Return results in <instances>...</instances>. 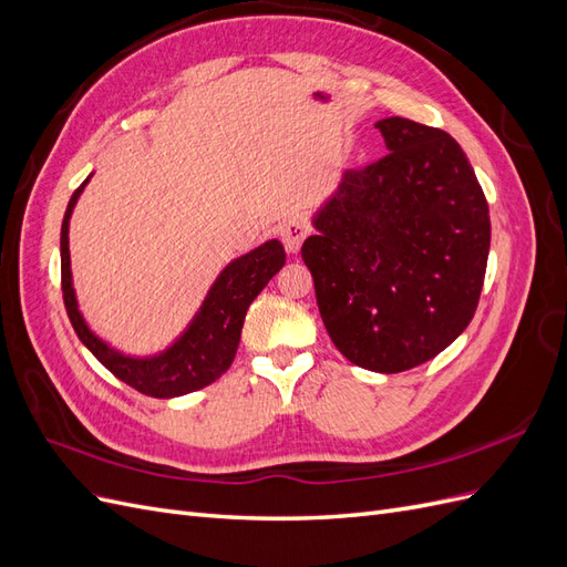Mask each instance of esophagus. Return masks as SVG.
Returning <instances> with one entry per match:
<instances>
[{
    "mask_svg": "<svg viewBox=\"0 0 567 567\" xmlns=\"http://www.w3.org/2000/svg\"><path fill=\"white\" fill-rule=\"evenodd\" d=\"M310 231H312L310 221H307L302 215H296V217H290L288 221H284V227H281V241H284V246H286V250H288V252H298L305 238L310 236Z\"/></svg>",
    "mask_w": 567,
    "mask_h": 567,
    "instance_id": "obj_1",
    "label": "esophagus"
}]
</instances>
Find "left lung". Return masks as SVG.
<instances>
[{"mask_svg": "<svg viewBox=\"0 0 567 567\" xmlns=\"http://www.w3.org/2000/svg\"><path fill=\"white\" fill-rule=\"evenodd\" d=\"M388 153L350 167L302 244L319 315L352 364L400 373L463 333L485 284L489 208L456 140L375 123Z\"/></svg>", "mask_w": 567, "mask_h": 567, "instance_id": "obj_1", "label": "left lung"}]
</instances>
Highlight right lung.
<instances>
[{"mask_svg":"<svg viewBox=\"0 0 567 567\" xmlns=\"http://www.w3.org/2000/svg\"><path fill=\"white\" fill-rule=\"evenodd\" d=\"M87 182L90 179H84L68 200L61 225V290L68 319H71L78 338L115 379L127 383L136 392L148 394V398H179V394L215 383L234 362L250 302L260 296V290L269 284L274 274L284 267V246L279 241H267L252 252L238 257L219 274L198 317L173 348L153 359H132L101 342L87 329L78 310L71 281V252H68V219H71L78 196Z\"/></svg>","mask_w":567,"mask_h":567,"instance_id":"right-lung-1","label":"right lung"}]
</instances>
